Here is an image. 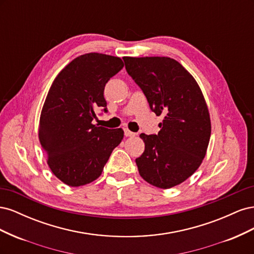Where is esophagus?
Returning <instances> with one entry per match:
<instances>
[{"label": "esophagus", "instance_id": "1", "mask_svg": "<svg viewBox=\"0 0 254 254\" xmlns=\"http://www.w3.org/2000/svg\"><path fill=\"white\" fill-rule=\"evenodd\" d=\"M125 135H126V136H134L135 133L132 132V131H130L129 129H125Z\"/></svg>", "mask_w": 254, "mask_h": 254}]
</instances>
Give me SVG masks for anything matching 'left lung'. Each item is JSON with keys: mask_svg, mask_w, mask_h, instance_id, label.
I'll return each instance as SVG.
<instances>
[{"mask_svg": "<svg viewBox=\"0 0 254 254\" xmlns=\"http://www.w3.org/2000/svg\"><path fill=\"white\" fill-rule=\"evenodd\" d=\"M151 111L163 114L158 134H140L145 150L135 159L142 178L171 189L200 166L211 136V119L202 91L191 74L170 57H124Z\"/></svg>", "mask_w": 254, "mask_h": 254, "instance_id": "1", "label": "left lung"}]
</instances>
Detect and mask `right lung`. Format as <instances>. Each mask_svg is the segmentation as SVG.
<instances>
[{
	"label": "right lung",
	"instance_id": "1",
	"mask_svg": "<svg viewBox=\"0 0 254 254\" xmlns=\"http://www.w3.org/2000/svg\"><path fill=\"white\" fill-rule=\"evenodd\" d=\"M124 64L120 57L89 53L73 59L54 79L39 121V141L52 173L68 187L96 180L124 130L92 124L98 107L107 111L104 90Z\"/></svg>",
	"mask_w": 254,
	"mask_h": 254
}]
</instances>
